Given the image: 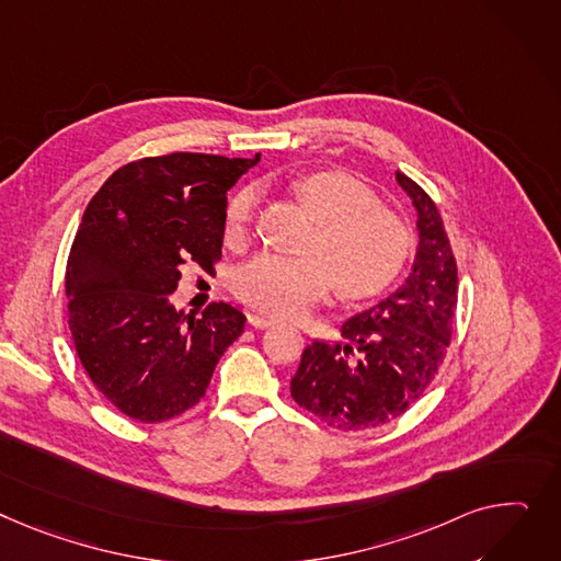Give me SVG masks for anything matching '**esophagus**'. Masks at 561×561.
<instances>
[{"instance_id": "esophagus-1", "label": "esophagus", "mask_w": 561, "mask_h": 561, "mask_svg": "<svg viewBox=\"0 0 561 561\" xmlns=\"http://www.w3.org/2000/svg\"><path fill=\"white\" fill-rule=\"evenodd\" d=\"M248 322H250V327H254V329H268V327H275V324H277V320L266 318V316H261V313H250V316H248Z\"/></svg>"}]
</instances>
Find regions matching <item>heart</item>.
Masks as SVG:
<instances>
[{"label": "heart", "mask_w": 561, "mask_h": 561, "mask_svg": "<svg viewBox=\"0 0 561 561\" xmlns=\"http://www.w3.org/2000/svg\"><path fill=\"white\" fill-rule=\"evenodd\" d=\"M295 194L316 220L305 256L259 254L237 271L241 300L277 318H295L329 293L358 300L386 288L403 268L410 234L399 216L377 205L363 182L341 171L297 178ZM256 194L239 190L226 209V239L241 243L250 230Z\"/></svg>", "instance_id": "b5f03b06"}]
</instances>
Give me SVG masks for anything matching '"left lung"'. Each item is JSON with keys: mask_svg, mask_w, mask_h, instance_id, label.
<instances>
[{"mask_svg": "<svg viewBox=\"0 0 561 561\" xmlns=\"http://www.w3.org/2000/svg\"><path fill=\"white\" fill-rule=\"evenodd\" d=\"M417 209L420 245L405 282L343 324L345 345L311 343L290 379V397L327 426L377 428L397 420L435 379L451 343L458 266L442 216L422 186L397 171Z\"/></svg>", "mask_w": 561, "mask_h": 561, "instance_id": "8db88e82", "label": "left lung"}]
</instances>
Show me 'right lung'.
I'll return each instance as SVG.
<instances>
[{"instance_id":"1","label":"right lung","mask_w":561,"mask_h":561,"mask_svg":"<svg viewBox=\"0 0 561 561\" xmlns=\"http://www.w3.org/2000/svg\"><path fill=\"white\" fill-rule=\"evenodd\" d=\"M259 162L207 153L141 158L112 173L73 237L67 322L96 390L135 422L194 408L245 316L211 302L203 318L169 302L184 266L214 273L228 192Z\"/></svg>"}]
</instances>
